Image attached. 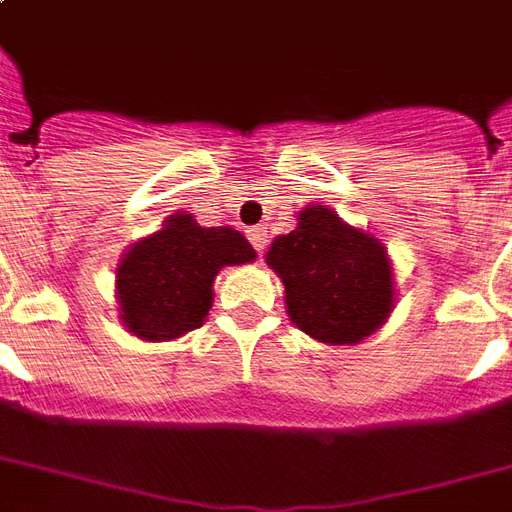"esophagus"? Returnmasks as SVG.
<instances>
[{"mask_svg": "<svg viewBox=\"0 0 512 512\" xmlns=\"http://www.w3.org/2000/svg\"><path fill=\"white\" fill-rule=\"evenodd\" d=\"M246 236H249V241H252V246H255L257 252L263 255V249H266L268 244V230L263 225H257V227H249L246 230Z\"/></svg>", "mask_w": 512, "mask_h": 512, "instance_id": "esophagus-1", "label": "esophagus"}]
</instances>
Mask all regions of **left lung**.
Returning <instances> with one entry per match:
<instances>
[{
	"label": "left lung",
	"instance_id": "8db88e82",
	"mask_svg": "<svg viewBox=\"0 0 512 512\" xmlns=\"http://www.w3.org/2000/svg\"><path fill=\"white\" fill-rule=\"evenodd\" d=\"M268 266L285 282L287 314L325 344H358L377 331L393 306L385 246L344 225L336 211L312 206L298 227L268 249Z\"/></svg>",
	"mask_w": 512,
	"mask_h": 512
}]
</instances>
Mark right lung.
Instances as JSON below:
<instances>
[{
	"instance_id": "add662e5",
	"label": "right lung",
	"mask_w": 512,
	"mask_h": 512,
	"mask_svg": "<svg viewBox=\"0 0 512 512\" xmlns=\"http://www.w3.org/2000/svg\"><path fill=\"white\" fill-rule=\"evenodd\" d=\"M249 260L255 249L238 230L200 227L189 214H176L160 233L132 246L116 268L121 320L151 342L195 331L211 309L219 268Z\"/></svg>"
}]
</instances>
